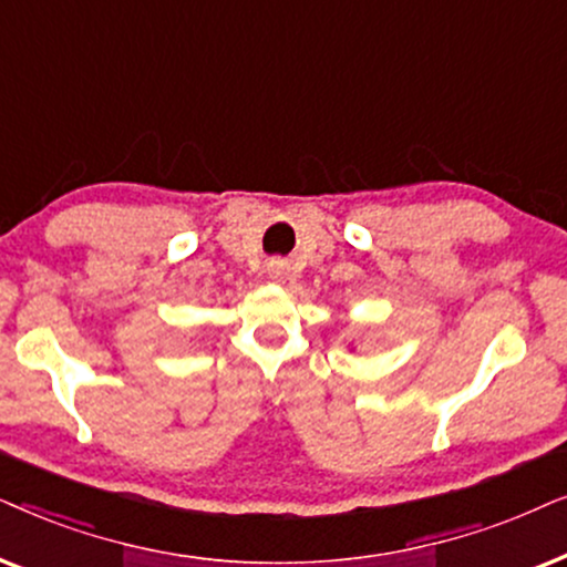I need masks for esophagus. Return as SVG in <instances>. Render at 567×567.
Masks as SVG:
<instances>
[{"mask_svg": "<svg viewBox=\"0 0 567 567\" xmlns=\"http://www.w3.org/2000/svg\"><path fill=\"white\" fill-rule=\"evenodd\" d=\"M267 275H269V279H275V282H285V277H288V264L279 261V259L269 261Z\"/></svg>", "mask_w": 567, "mask_h": 567, "instance_id": "esophagus-1", "label": "esophagus"}]
</instances>
